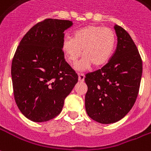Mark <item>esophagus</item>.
I'll list each match as a JSON object with an SVG mask.
<instances>
[{
    "label": "esophagus",
    "mask_w": 151,
    "mask_h": 151,
    "mask_svg": "<svg viewBox=\"0 0 151 151\" xmlns=\"http://www.w3.org/2000/svg\"><path fill=\"white\" fill-rule=\"evenodd\" d=\"M85 79V75L83 73H78V80L79 81H83Z\"/></svg>",
    "instance_id": "1"
}]
</instances>
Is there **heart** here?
<instances>
[{"mask_svg":"<svg viewBox=\"0 0 151 151\" xmlns=\"http://www.w3.org/2000/svg\"><path fill=\"white\" fill-rule=\"evenodd\" d=\"M116 42L114 32L109 28L89 25L77 30L72 37L62 41V50L66 61L74 64L82 54L84 58L76 69L85 70L91 65L101 67L106 64L113 54Z\"/></svg>","mask_w":151,"mask_h":151,"instance_id":"1","label":"heart"}]
</instances>
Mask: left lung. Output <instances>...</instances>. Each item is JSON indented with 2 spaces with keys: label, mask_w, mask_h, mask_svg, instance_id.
<instances>
[{
  "label": "left lung",
  "mask_w": 151,
  "mask_h": 151,
  "mask_svg": "<svg viewBox=\"0 0 151 151\" xmlns=\"http://www.w3.org/2000/svg\"><path fill=\"white\" fill-rule=\"evenodd\" d=\"M118 44L101 69L86 75L85 97L87 114L93 120L110 124L127 115L138 97L142 61L137 46L123 28L114 26Z\"/></svg>",
  "instance_id": "obj_1"
}]
</instances>
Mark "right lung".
<instances>
[{"instance_id":"obj_1","label":"right lung","mask_w":151,"mask_h":151,"mask_svg":"<svg viewBox=\"0 0 151 151\" xmlns=\"http://www.w3.org/2000/svg\"><path fill=\"white\" fill-rule=\"evenodd\" d=\"M68 20L45 19L23 37L11 67L14 99L24 117L36 122L58 115L78 80L62 50Z\"/></svg>"}]
</instances>
